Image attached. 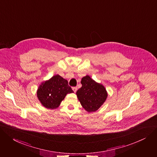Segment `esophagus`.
Segmentation results:
<instances>
[{
  "mask_svg": "<svg viewBox=\"0 0 157 157\" xmlns=\"http://www.w3.org/2000/svg\"><path fill=\"white\" fill-rule=\"evenodd\" d=\"M73 91L75 92V93H76V91H77V90H78V88L77 87H73Z\"/></svg>",
  "mask_w": 157,
  "mask_h": 157,
  "instance_id": "obj_1",
  "label": "esophagus"
}]
</instances>
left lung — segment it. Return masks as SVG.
Segmentation results:
<instances>
[{"instance_id": "obj_1", "label": "left lung", "mask_w": 157, "mask_h": 157, "mask_svg": "<svg viewBox=\"0 0 157 157\" xmlns=\"http://www.w3.org/2000/svg\"><path fill=\"white\" fill-rule=\"evenodd\" d=\"M82 87L76 92L82 106L88 112L98 110L105 101L107 92L102 84L97 83L89 76L82 78Z\"/></svg>"}]
</instances>
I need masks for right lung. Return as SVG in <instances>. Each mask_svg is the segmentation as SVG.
I'll use <instances>...</instances> for the list:
<instances>
[{
  "label": "right lung",
  "mask_w": 157,
  "mask_h": 157,
  "mask_svg": "<svg viewBox=\"0 0 157 157\" xmlns=\"http://www.w3.org/2000/svg\"><path fill=\"white\" fill-rule=\"evenodd\" d=\"M73 93L67 80L57 75L42 82L37 91L41 104L46 108H58L67 93Z\"/></svg>",
  "instance_id": "1"
}]
</instances>
